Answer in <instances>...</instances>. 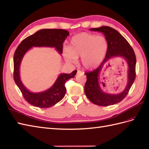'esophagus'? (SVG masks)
<instances>
[{"label":"esophagus","instance_id":"34e87169","mask_svg":"<svg viewBox=\"0 0 149 149\" xmlns=\"http://www.w3.org/2000/svg\"><path fill=\"white\" fill-rule=\"evenodd\" d=\"M77 74H84V72L80 71V70H78L77 71Z\"/></svg>","mask_w":149,"mask_h":149}]
</instances>
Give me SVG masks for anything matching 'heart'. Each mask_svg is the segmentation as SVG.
Segmentation results:
<instances>
[{
	"label": "heart",
	"instance_id": "b5f03b06",
	"mask_svg": "<svg viewBox=\"0 0 149 149\" xmlns=\"http://www.w3.org/2000/svg\"><path fill=\"white\" fill-rule=\"evenodd\" d=\"M107 49L108 42L104 36L82 32L72 38L69 47L63 49V55L66 61L72 63L81 57L82 66L92 70L102 62Z\"/></svg>",
	"mask_w": 149,
	"mask_h": 149
}]
</instances>
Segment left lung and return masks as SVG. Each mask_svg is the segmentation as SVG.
I'll return each instance as SVG.
<instances>
[{
  "label": "left lung",
  "mask_w": 149,
  "mask_h": 149,
  "mask_svg": "<svg viewBox=\"0 0 149 149\" xmlns=\"http://www.w3.org/2000/svg\"><path fill=\"white\" fill-rule=\"evenodd\" d=\"M90 30L103 33L108 42V49L105 58L100 66L94 70L86 73L87 81L85 84V93L88 100L95 105L100 106L114 105L120 102L128 94L135 80L136 57L134 51L127 40L116 29L108 26H102ZM115 56H122L126 59L129 67L128 80L127 86L123 92L118 95H110L105 93L101 90L99 75L104 63L110 58ZM101 83V85H104L103 83Z\"/></svg>",
  "instance_id": "left-lung-1"
}]
</instances>
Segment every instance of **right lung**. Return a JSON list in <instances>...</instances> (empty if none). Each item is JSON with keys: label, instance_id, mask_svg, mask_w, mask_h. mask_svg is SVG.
Segmentation results:
<instances>
[{"label": "right lung", "instance_id": "add662e5", "mask_svg": "<svg viewBox=\"0 0 149 149\" xmlns=\"http://www.w3.org/2000/svg\"><path fill=\"white\" fill-rule=\"evenodd\" d=\"M69 35V32L64 29H41L25 38L17 48L14 56V79L24 98L29 104L45 109L58 103L65 94V84L67 80L74 77L77 71L74 70L70 74H60L53 86L48 90L37 93L32 92L24 86L19 74L20 63L25 54L32 47H54L59 54H62L63 43Z\"/></svg>", "mask_w": 149, "mask_h": 149}]
</instances>
